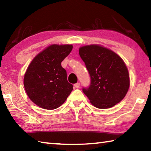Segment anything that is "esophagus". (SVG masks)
Here are the masks:
<instances>
[{"mask_svg":"<svg viewBox=\"0 0 151 151\" xmlns=\"http://www.w3.org/2000/svg\"><path fill=\"white\" fill-rule=\"evenodd\" d=\"M75 87L76 88H78L79 87H80V83H77L75 84Z\"/></svg>","mask_w":151,"mask_h":151,"instance_id":"esophagus-1","label":"esophagus"}]
</instances>
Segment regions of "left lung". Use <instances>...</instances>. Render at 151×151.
Masks as SVG:
<instances>
[{
  "instance_id": "obj_1",
  "label": "left lung",
  "mask_w": 151,
  "mask_h": 151,
  "mask_svg": "<svg viewBox=\"0 0 151 151\" xmlns=\"http://www.w3.org/2000/svg\"><path fill=\"white\" fill-rule=\"evenodd\" d=\"M79 55L91 76V85L83 88L91 104L109 109L121 102L130 86L129 71L123 60L111 50L98 45L79 48Z\"/></svg>"
}]
</instances>
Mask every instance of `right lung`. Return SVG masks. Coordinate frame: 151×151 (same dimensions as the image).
<instances>
[{"label":"right lung","instance_id":"right-lung-1","mask_svg":"<svg viewBox=\"0 0 151 151\" xmlns=\"http://www.w3.org/2000/svg\"><path fill=\"white\" fill-rule=\"evenodd\" d=\"M72 45H52L33 58L24 77V86L33 103L53 110L65 103L73 89L61 62L70 54Z\"/></svg>","mask_w":151,"mask_h":151}]
</instances>
